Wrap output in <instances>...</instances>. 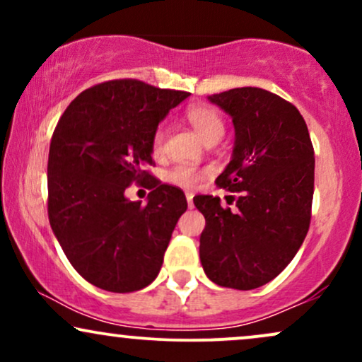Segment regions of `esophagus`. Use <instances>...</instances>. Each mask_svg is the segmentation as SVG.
I'll return each mask as SVG.
<instances>
[{"label":"esophagus","mask_w":362,"mask_h":362,"mask_svg":"<svg viewBox=\"0 0 362 362\" xmlns=\"http://www.w3.org/2000/svg\"><path fill=\"white\" fill-rule=\"evenodd\" d=\"M185 197H187V204H189L190 209H192V207H194V201H192V199H194V194H192V192H187V194H185Z\"/></svg>","instance_id":"34e87169"}]
</instances>
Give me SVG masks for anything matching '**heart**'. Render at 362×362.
<instances>
[{"mask_svg":"<svg viewBox=\"0 0 362 362\" xmlns=\"http://www.w3.org/2000/svg\"><path fill=\"white\" fill-rule=\"evenodd\" d=\"M187 119L192 124V127L199 132L206 143L211 141H219L224 134V120L219 112L209 105H194L187 110ZM165 127L160 126L156 129L155 136H153V149L155 151H161L165 143ZM206 173L201 170L187 167V165H178V167L172 168L167 173V180L170 184L185 187V189H192L197 184H201L202 178Z\"/></svg>","mask_w":362,"mask_h":362,"instance_id":"1","label":"heart"}]
</instances>
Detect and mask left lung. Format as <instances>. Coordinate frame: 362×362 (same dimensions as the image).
<instances>
[{
    "mask_svg": "<svg viewBox=\"0 0 362 362\" xmlns=\"http://www.w3.org/2000/svg\"><path fill=\"white\" fill-rule=\"evenodd\" d=\"M207 98L235 126L233 156L216 185L240 197L235 213L219 197H194L206 218L201 264L214 284L255 289L284 271L308 233L313 144L300 110L279 95L243 86Z\"/></svg>",
    "mask_w": 362,
    "mask_h": 362,
    "instance_id": "obj_1",
    "label": "left lung"
}]
</instances>
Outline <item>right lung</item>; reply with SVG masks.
Wrapping results in <instances>:
<instances>
[{
	"mask_svg": "<svg viewBox=\"0 0 362 362\" xmlns=\"http://www.w3.org/2000/svg\"><path fill=\"white\" fill-rule=\"evenodd\" d=\"M190 93L139 80H112L81 91L61 115L47 161L49 223L83 279L132 293L156 279L185 194L146 172L153 136ZM146 183L148 204L125 189Z\"/></svg>",
	"mask_w": 362,
	"mask_h": 362,
	"instance_id": "1",
	"label": "right lung"
}]
</instances>
